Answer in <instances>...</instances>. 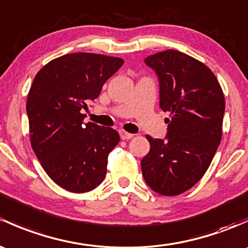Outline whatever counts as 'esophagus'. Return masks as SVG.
Returning a JSON list of instances; mask_svg holds the SVG:
<instances>
[{"label": "esophagus", "mask_w": 248, "mask_h": 248, "mask_svg": "<svg viewBox=\"0 0 248 248\" xmlns=\"http://www.w3.org/2000/svg\"><path fill=\"white\" fill-rule=\"evenodd\" d=\"M120 137H121L122 140H129L134 137V134H131V133H127L124 131H120Z\"/></svg>", "instance_id": "obj_1"}]
</instances>
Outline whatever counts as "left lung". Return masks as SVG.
Returning a JSON list of instances; mask_svg holds the SVG:
<instances>
[{
	"mask_svg": "<svg viewBox=\"0 0 248 248\" xmlns=\"http://www.w3.org/2000/svg\"><path fill=\"white\" fill-rule=\"evenodd\" d=\"M145 64L157 74L159 106L170 117L165 139L146 137L151 148L141 160L142 176L153 191L176 196L212 163L222 137L225 96L212 70L183 52H159Z\"/></svg>",
	"mask_w": 248,
	"mask_h": 248,
	"instance_id": "left-lung-1",
	"label": "left lung"
}]
</instances>
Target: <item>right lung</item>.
<instances>
[{
	"instance_id": "obj_1",
	"label": "right lung",
	"mask_w": 248,
	"mask_h": 248,
	"mask_svg": "<svg viewBox=\"0 0 248 248\" xmlns=\"http://www.w3.org/2000/svg\"><path fill=\"white\" fill-rule=\"evenodd\" d=\"M124 59L71 53L53 59L36 74L28 93L31 144L49 178L71 192H88L106 177L108 155L120 135L110 127L84 124L88 102Z\"/></svg>"
}]
</instances>
